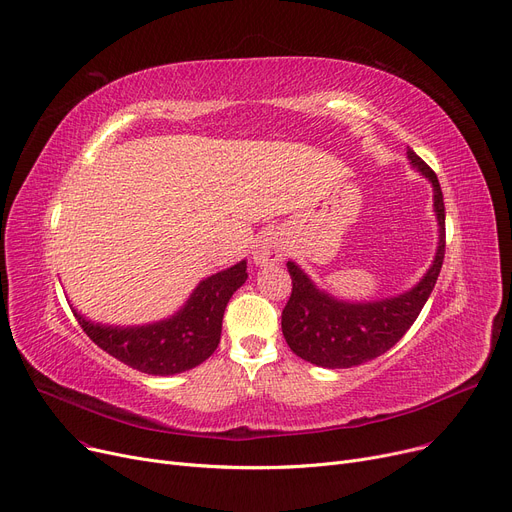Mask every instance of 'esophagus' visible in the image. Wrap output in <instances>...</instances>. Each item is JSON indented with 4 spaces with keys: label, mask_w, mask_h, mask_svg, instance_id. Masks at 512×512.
I'll return each mask as SVG.
<instances>
[{
    "label": "esophagus",
    "mask_w": 512,
    "mask_h": 512,
    "mask_svg": "<svg viewBox=\"0 0 512 512\" xmlns=\"http://www.w3.org/2000/svg\"><path fill=\"white\" fill-rule=\"evenodd\" d=\"M254 262L260 266H271L283 260L285 256V246H283V239L279 237V233H264L254 246Z\"/></svg>",
    "instance_id": "1"
}]
</instances>
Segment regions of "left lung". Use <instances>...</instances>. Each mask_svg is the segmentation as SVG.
<instances>
[{
  "mask_svg": "<svg viewBox=\"0 0 512 512\" xmlns=\"http://www.w3.org/2000/svg\"><path fill=\"white\" fill-rule=\"evenodd\" d=\"M408 160L433 185V210L440 225V243L425 277L396 298L377 302H344L316 287L296 262H287L291 296L281 314L287 346L296 356L325 369H350L396 346L417 321L440 277L446 254V208L440 181L408 148Z\"/></svg>",
  "mask_w": 512,
  "mask_h": 512,
  "instance_id": "left-lung-1",
  "label": "left lung"
}]
</instances>
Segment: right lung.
<instances>
[{"mask_svg":"<svg viewBox=\"0 0 512 512\" xmlns=\"http://www.w3.org/2000/svg\"><path fill=\"white\" fill-rule=\"evenodd\" d=\"M248 262L204 279L170 319L141 327H110L72 310L93 344L148 375H177L202 364L221 342L227 302L248 279Z\"/></svg>","mask_w":512,"mask_h":512,"instance_id":"1","label":"right lung"}]
</instances>
